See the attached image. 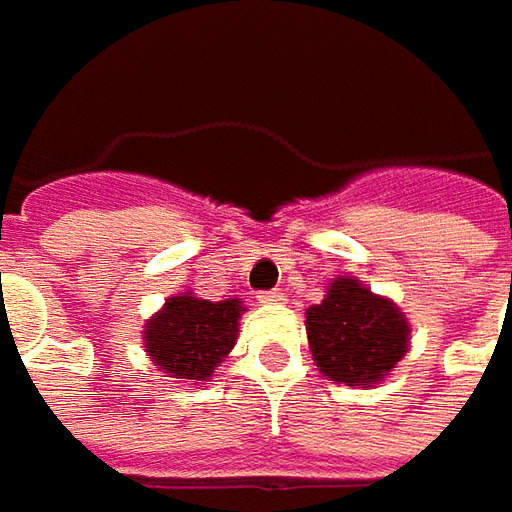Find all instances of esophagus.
<instances>
[{
	"label": "esophagus",
	"instance_id": "1",
	"mask_svg": "<svg viewBox=\"0 0 512 512\" xmlns=\"http://www.w3.org/2000/svg\"><path fill=\"white\" fill-rule=\"evenodd\" d=\"M283 300H286V294H283L280 289L263 291V294H260V303H263V306H280Z\"/></svg>",
	"mask_w": 512,
	"mask_h": 512
}]
</instances>
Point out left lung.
<instances>
[{"mask_svg":"<svg viewBox=\"0 0 512 512\" xmlns=\"http://www.w3.org/2000/svg\"><path fill=\"white\" fill-rule=\"evenodd\" d=\"M306 334L323 377L362 388H377L411 348L405 311L354 274H337L306 309Z\"/></svg>","mask_w":512,"mask_h":512,"instance_id":"8db88e82","label":"left lung"}]
</instances>
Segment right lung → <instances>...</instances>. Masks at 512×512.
Segmentation results:
<instances>
[{
    "mask_svg": "<svg viewBox=\"0 0 512 512\" xmlns=\"http://www.w3.org/2000/svg\"><path fill=\"white\" fill-rule=\"evenodd\" d=\"M243 300H203L195 291L172 294L144 323V351L167 377L209 385L215 368L238 343Z\"/></svg>",
    "mask_w": 512,
    "mask_h": 512,
    "instance_id": "right-lung-1",
    "label": "right lung"
}]
</instances>
